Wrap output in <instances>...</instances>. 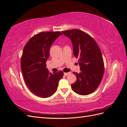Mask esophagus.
Returning <instances> with one entry per match:
<instances>
[{
  "instance_id": "34e87169",
  "label": "esophagus",
  "mask_w": 127,
  "mask_h": 127,
  "mask_svg": "<svg viewBox=\"0 0 127 127\" xmlns=\"http://www.w3.org/2000/svg\"><path fill=\"white\" fill-rule=\"evenodd\" d=\"M70 74V72H64V76H68V75H69Z\"/></svg>"
}]
</instances>
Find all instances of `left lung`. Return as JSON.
<instances>
[{
	"label": "left lung",
	"instance_id": "left-lung-1",
	"mask_svg": "<svg viewBox=\"0 0 127 127\" xmlns=\"http://www.w3.org/2000/svg\"><path fill=\"white\" fill-rule=\"evenodd\" d=\"M71 40L74 56L78 58L80 72H73L76 81L71 88L77 94H90L101 83L104 70V64L101 50L89 34L77 29L62 31Z\"/></svg>",
	"mask_w": 127,
	"mask_h": 127
}]
</instances>
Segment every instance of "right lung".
<instances>
[{
    "instance_id": "obj_1",
    "label": "right lung",
    "mask_w": 127,
    "mask_h": 127,
    "mask_svg": "<svg viewBox=\"0 0 127 127\" xmlns=\"http://www.w3.org/2000/svg\"><path fill=\"white\" fill-rule=\"evenodd\" d=\"M60 32H43L34 35L25 44L21 58V69L26 85L37 96L47 98L56 92L64 76L62 71L50 72L46 68L51 45Z\"/></svg>"
}]
</instances>
